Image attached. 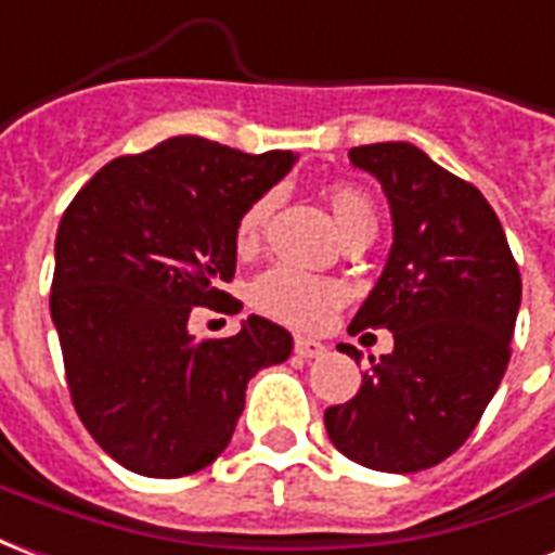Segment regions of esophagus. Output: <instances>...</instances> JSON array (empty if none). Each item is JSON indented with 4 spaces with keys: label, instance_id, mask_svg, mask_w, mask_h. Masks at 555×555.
Masks as SVG:
<instances>
[{
    "label": "esophagus",
    "instance_id": "34e87169",
    "mask_svg": "<svg viewBox=\"0 0 555 555\" xmlns=\"http://www.w3.org/2000/svg\"><path fill=\"white\" fill-rule=\"evenodd\" d=\"M325 346L319 343V339H307V337H295V354L298 358H305V361H310V358H319V354H325Z\"/></svg>",
    "mask_w": 555,
    "mask_h": 555
}]
</instances>
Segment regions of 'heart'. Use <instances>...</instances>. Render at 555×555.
Segmentation results:
<instances>
[{
  "label": "heart",
  "mask_w": 555,
  "mask_h": 555,
  "mask_svg": "<svg viewBox=\"0 0 555 555\" xmlns=\"http://www.w3.org/2000/svg\"><path fill=\"white\" fill-rule=\"evenodd\" d=\"M331 212L337 218L339 230L346 233L354 224L372 221V201L366 192L354 185H334L327 192ZM274 209V194H262L254 204L238 216L236 221V250L250 254L257 250L262 238V230L269 224ZM254 307L266 317L286 322L293 327H322L327 319L337 313L339 307L349 301V286L334 278H319V274L301 272L293 266H278L272 272H266L250 289Z\"/></svg>",
  "instance_id": "heart-1"
}]
</instances>
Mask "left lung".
Here are the masks:
<instances>
[{
  "instance_id": "8db88e82",
  "label": "left lung",
  "mask_w": 555,
  "mask_h": 555,
  "mask_svg": "<svg viewBox=\"0 0 555 555\" xmlns=\"http://www.w3.org/2000/svg\"><path fill=\"white\" fill-rule=\"evenodd\" d=\"M393 212V248L349 331H393L361 390L325 411L331 443L370 470L416 473L470 438L512 358L520 272L482 192L420 147H351ZM361 361L354 346H339Z\"/></svg>"
}]
</instances>
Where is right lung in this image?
<instances>
[{
    "instance_id": "1",
    "label": "right lung",
    "mask_w": 555,
    "mask_h": 555,
    "mask_svg": "<svg viewBox=\"0 0 555 555\" xmlns=\"http://www.w3.org/2000/svg\"><path fill=\"white\" fill-rule=\"evenodd\" d=\"M293 162L289 150L254 156L180 135L103 165L64 209L50 310L67 390L127 470H204L233 438L254 372L289 358V331L269 319L194 339L189 313L230 301L238 216Z\"/></svg>"
}]
</instances>
